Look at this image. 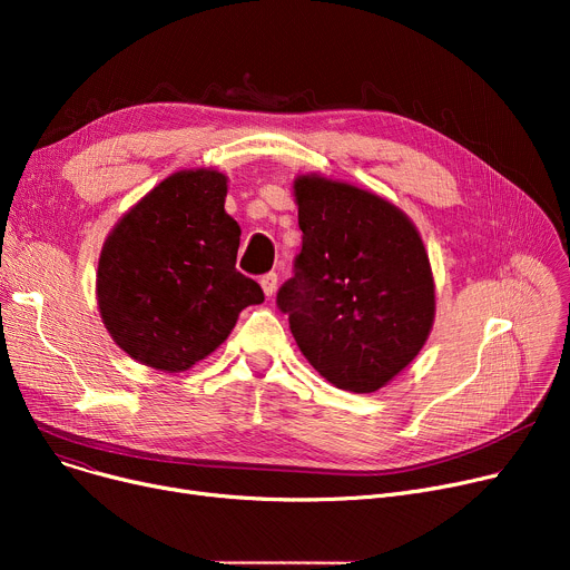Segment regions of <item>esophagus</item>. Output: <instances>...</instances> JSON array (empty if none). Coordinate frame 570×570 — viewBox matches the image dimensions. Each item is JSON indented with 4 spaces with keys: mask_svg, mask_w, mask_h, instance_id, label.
<instances>
[{
    "mask_svg": "<svg viewBox=\"0 0 570 570\" xmlns=\"http://www.w3.org/2000/svg\"><path fill=\"white\" fill-rule=\"evenodd\" d=\"M261 288L267 297H273L277 293V273H267L261 277Z\"/></svg>",
    "mask_w": 570,
    "mask_h": 570,
    "instance_id": "34e87169",
    "label": "esophagus"
}]
</instances>
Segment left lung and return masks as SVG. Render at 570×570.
<instances>
[{
    "label": "left lung",
    "instance_id": "obj_1",
    "mask_svg": "<svg viewBox=\"0 0 570 570\" xmlns=\"http://www.w3.org/2000/svg\"><path fill=\"white\" fill-rule=\"evenodd\" d=\"M303 252L277 305L309 365L376 393L425 346L436 314L423 237L387 198L318 173L293 183Z\"/></svg>",
    "mask_w": 570,
    "mask_h": 570
}]
</instances>
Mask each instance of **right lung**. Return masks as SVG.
Masks as SVG:
<instances>
[{
	"instance_id": "obj_1",
	"label": "right lung",
	"mask_w": 570,
	"mask_h": 570,
	"mask_svg": "<svg viewBox=\"0 0 570 570\" xmlns=\"http://www.w3.org/2000/svg\"><path fill=\"white\" fill-rule=\"evenodd\" d=\"M215 168L168 175L119 217L97 269V305L112 342L136 363L187 372L217 351L239 312L263 303L235 269L239 226Z\"/></svg>"
}]
</instances>
